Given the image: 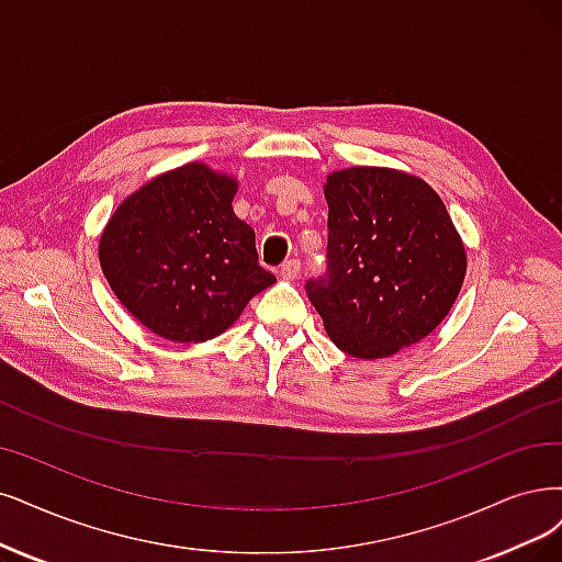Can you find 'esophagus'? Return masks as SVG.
<instances>
[{
  "label": "esophagus",
  "instance_id": "34e87169",
  "mask_svg": "<svg viewBox=\"0 0 562 562\" xmlns=\"http://www.w3.org/2000/svg\"><path fill=\"white\" fill-rule=\"evenodd\" d=\"M280 276H282V280H296L301 276V261L299 259H286L280 266Z\"/></svg>",
  "mask_w": 562,
  "mask_h": 562
}]
</instances>
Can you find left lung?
<instances>
[{"label":"left lung","mask_w":562,"mask_h":562,"mask_svg":"<svg viewBox=\"0 0 562 562\" xmlns=\"http://www.w3.org/2000/svg\"><path fill=\"white\" fill-rule=\"evenodd\" d=\"M326 273L305 292L345 355L384 359L424 340L459 296L465 247L442 199L380 166L330 173Z\"/></svg>","instance_id":"8db88e82"}]
</instances>
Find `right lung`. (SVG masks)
Returning a JSON list of instances; mask_svg holds the SVG:
<instances>
[{"mask_svg": "<svg viewBox=\"0 0 562 562\" xmlns=\"http://www.w3.org/2000/svg\"><path fill=\"white\" fill-rule=\"evenodd\" d=\"M238 182L201 161L145 182L120 203L99 240L113 294L171 342H205L276 282L259 266L255 228L234 213Z\"/></svg>", "mask_w": 562, "mask_h": 562, "instance_id": "add662e5", "label": "right lung"}]
</instances>
